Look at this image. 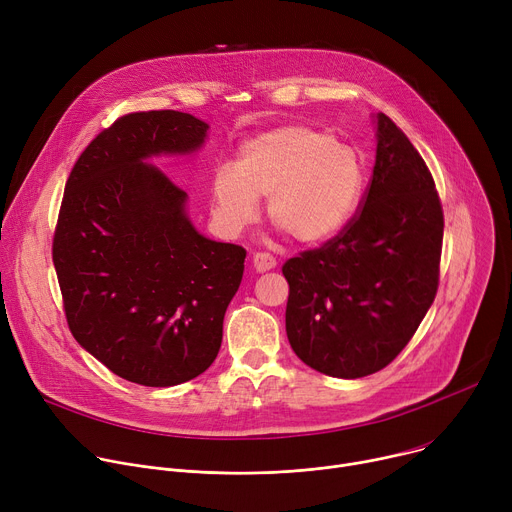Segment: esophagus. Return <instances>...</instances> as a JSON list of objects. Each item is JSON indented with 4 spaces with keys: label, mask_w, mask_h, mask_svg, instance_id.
<instances>
[{
    "label": "esophagus",
    "mask_w": 512,
    "mask_h": 512,
    "mask_svg": "<svg viewBox=\"0 0 512 512\" xmlns=\"http://www.w3.org/2000/svg\"><path fill=\"white\" fill-rule=\"evenodd\" d=\"M277 263H275V259L269 255V253H255L253 255V267L259 271V273H263V271H269V269H273Z\"/></svg>",
    "instance_id": "esophagus-1"
}]
</instances>
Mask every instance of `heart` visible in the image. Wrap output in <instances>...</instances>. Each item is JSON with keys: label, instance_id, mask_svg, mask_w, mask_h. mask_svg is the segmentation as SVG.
I'll return each instance as SVG.
<instances>
[{"label": "heart", "instance_id": "b5f03b06", "mask_svg": "<svg viewBox=\"0 0 512 512\" xmlns=\"http://www.w3.org/2000/svg\"><path fill=\"white\" fill-rule=\"evenodd\" d=\"M359 155L329 132L306 124L271 128L243 143L239 161L220 165L210 183L216 226L237 237L267 216L298 243H322L349 222L361 194Z\"/></svg>", "mask_w": 512, "mask_h": 512}]
</instances>
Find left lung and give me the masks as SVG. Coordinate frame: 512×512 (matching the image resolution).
<instances>
[{
  "mask_svg": "<svg viewBox=\"0 0 512 512\" xmlns=\"http://www.w3.org/2000/svg\"><path fill=\"white\" fill-rule=\"evenodd\" d=\"M376 120V165L361 208L337 237L282 267L294 353L343 380L392 363L439 288L443 208L433 175L386 114Z\"/></svg>",
  "mask_w": 512,
  "mask_h": 512,
  "instance_id": "left-lung-1",
  "label": "left lung"
}]
</instances>
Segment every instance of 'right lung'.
I'll return each instance as SVG.
<instances>
[{
  "mask_svg": "<svg viewBox=\"0 0 512 512\" xmlns=\"http://www.w3.org/2000/svg\"><path fill=\"white\" fill-rule=\"evenodd\" d=\"M208 124L175 110L134 112L102 130L65 185L53 263L75 341L112 374L177 386L212 365L247 251L216 243L185 214L155 155L202 147Z\"/></svg>",
  "mask_w": 512,
  "mask_h": 512,
  "instance_id": "add662e5",
  "label": "right lung"
}]
</instances>
